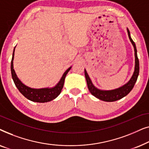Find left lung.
Masks as SVG:
<instances>
[{"mask_svg":"<svg viewBox=\"0 0 149 149\" xmlns=\"http://www.w3.org/2000/svg\"><path fill=\"white\" fill-rule=\"evenodd\" d=\"M127 31L128 34V36L131 41L132 44L133 45L134 48V54H135V68H134V72L132 77L130 79V80L123 86L119 87L117 89H112V90H101V89H97L93 85L91 82L90 78H89L88 74H87L86 70L85 69V76L87 81V87L90 93L93 95H94L95 97L98 98L101 100L105 102H114L117 101L118 100L123 98L129 93L135 85V83L137 81L138 74H139V60H138L137 56V49L135 42L132 39L130 36V32L127 28Z\"/></svg>","mask_w":149,"mask_h":149,"instance_id":"obj_1","label":"left lung"}]
</instances>
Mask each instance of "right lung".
<instances>
[{
	"label": "right lung",
	"instance_id": "1",
	"mask_svg": "<svg viewBox=\"0 0 149 149\" xmlns=\"http://www.w3.org/2000/svg\"><path fill=\"white\" fill-rule=\"evenodd\" d=\"M15 48H14L13 56H12V60L11 62V71L12 78H13L14 83H15V86L17 87L18 90L20 91V93L27 99L30 100L32 102H50L53 100L54 99L56 98L61 93V91H62L63 86H64L65 77H66L67 73L69 72V70H70V68L72 67L70 66V68H68L65 71L60 81H59L58 84L55 87H52V88H49V87L41 89L31 88V87L26 86L24 83H22V81L18 79L17 74H16L15 70H14L13 58Z\"/></svg>",
	"mask_w": 149,
	"mask_h": 149
}]
</instances>
